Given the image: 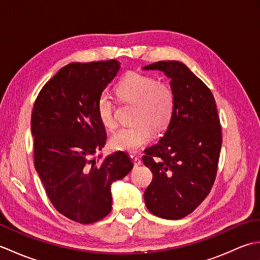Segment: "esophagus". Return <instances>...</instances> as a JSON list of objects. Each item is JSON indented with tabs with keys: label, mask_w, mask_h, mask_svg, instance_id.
I'll list each match as a JSON object with an SVG mask.
<instances>
[{
	"label": "esophagus",
	"mask_w": 260,
	"mask_h": 260,
	"mask_svg": "<svg viewBox=\"0 0 260 260\" xmlns=\"http://www.w3.org/2000/svg\"><path fill=\"white\" fill-rule=\"evenodd\" d=\"M131 158H132V162L134 163L135 167H139V165L141 164V158H140V156H136V155H131Z\"/></svg>",
	"instance_id": "esophagus-1"
}]
</instances>
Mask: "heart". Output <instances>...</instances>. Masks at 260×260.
I'll return each instance as SVG.
<instances>
[{"label":"heart","mask_w":260,"mask_h":260,"mask_svg":"<svg viewBox=\"0 0 260 260\" xmlns=\"http://www.w3.org/2000/svg\"><path fill=\"white\" fill-rule=\"evenodd\" d=\"M115 91L123 103L135 105L132 118L135 125L116 132L109 145L116 151L135 153L150 143L152 131L159 134L167 129L173 116L174 93L168 84L140 73L125 74ZM96 112L103 126L115 128V104L107 93L98 97Z\"/></svg>","instance_id":"heart-1"}]
</instances>
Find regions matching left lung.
I'll return each mask as SVG.
<instances>
[{
	"instance_id": "1",
	"label": "left lung",
	"mask_w": 260,
	"mask_h": 260,
	"mask_svg": "<svg viewBox=\"0 0 260 260\" xmlns=\"http://www.w3.org/2000/svg\"><path fill=\"white\" fill-rule=\"evenodd\" d=\"M143 70L162 71L174 93L167 132L142 157L153 173L144 200L153 214L178 220L200 206L217 175L222 143L217 106L212 92L184 63L158 61Z\"/></svg>"
}]
</instances>
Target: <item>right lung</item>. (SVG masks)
I'll return each instance as SVG.
<instances>
[{"label":"right lung","mask_w":260,"mask_h":260,"mask_svg":"<svg viewBox=\"0 0 260 260\" xmlns=\"http://www.w3.org/2000/svg\"><path fill=\"white\" fill-rule=\"evenodd\" d=\"M117 60L64 66L43 86L33 105L35 168L53 207L79 223L112 210V184L133 169L124 152L98 158L106 141L96 103L117 75Z\"/></svg>","instance_id":"1"}]
</instances>
